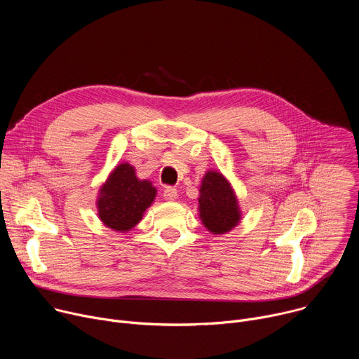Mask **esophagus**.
<instances>
[{
	"label": "esophagus",
	"instance_id": "esophagus-1",
	"mask_svg": "<svg viewBox=\"0 0 359 359\" xmlns=\"http://www.w3.org/2000/svg\"><path fill=\"white\" fill-rule=\"evenodd\" d=\"M177 190L175 189V187H172V186H168L166 189H165V191H163V197L166 198V200H169V201H172V200H176L177 198Z\"/></svg>",
	"mask_w": 359,
	"mask_h": 359
}]
</instances>
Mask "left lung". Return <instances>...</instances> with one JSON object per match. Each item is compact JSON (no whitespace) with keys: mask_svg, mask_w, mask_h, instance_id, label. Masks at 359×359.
I'll return each instance as SVG.
<instances>
[{"mask_svg":"<svg viewBox=\"0 0 359 359\" xmlns=\"http://www.w3.org/2000/svg\"><path fill=\"white\" fill-rule=\"evenodd\" d=\"M198 193V217L212 234H226L240 223L241 210L237 196L220 172L204 173Z\"/></svg>","mask_w":359,"mask_h":359,"instance_id":"8db88e82","label":"left lung"}]
</instances>
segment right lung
I'll use <instances>...</instances> for the list:
<instances>
[{
    "mask_svg": "<svg viewBox=\"0 0 359 359\" xmlns=\"http://www.w3.org/2000/svg\"><path fill=\"white\" fill-rule=\"evenodd\" d=\"M156 193L150 180L137 179L132 165L121 163L99 189L97 217L108 229L128 233L142 220L146 209L155 201Z\"/></svg>",
    "mask_w": 359,
    "mask_h": 359,
    "instance_id": "1",
    "label": "right lung"
}]
</instances>
